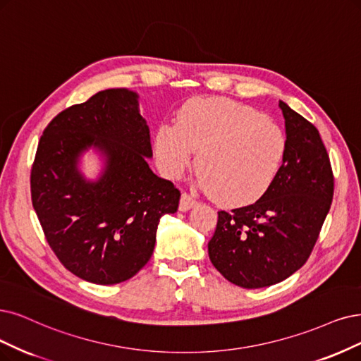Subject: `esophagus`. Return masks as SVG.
<instances>
[{"label":"esophagus","mask_w":361,"mask_h":361,"mask_svg":"<svg viewBox=\"0 0 361 361\" xmlns=\"http://www.w3.org/2000/svg\"><path fill=\"white\" fill-rule=\"evenodd\" d=\"M195 205H196V201H195V199H193L190 195H188V193H183V195H181L180 205H178L180 211L185 212V211H189L190 208H193Z\"/></svg>","instance_id":"1"}]
</instances>
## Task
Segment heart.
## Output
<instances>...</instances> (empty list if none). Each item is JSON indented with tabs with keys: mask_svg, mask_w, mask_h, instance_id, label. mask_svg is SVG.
Instances as JSON below:
<instances>
[{
	"mask_svg": "<svg viewBox=\"0 0 361 361\" xmlns=\"http://www.w3.org/2000/svg\"><path fill=\"white\" fill-rule=\"evenodd\" d=\"M196 156L199 188L229 207L256 202L276 180L287 154L283 128L248 105L226 98H195L178 111L176 126L154 138L160 172L178 180Z\"/></svg>",
	"mask_w": 361,
	"mask_h": 361,
	"instance_id": "obj_1",
	"label": "heart"
}]
</instances>
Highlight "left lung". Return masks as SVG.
Returning <instances> with one entry per match:
<instances>
[{"label": "left lung", "mask_w": 361, "mask_h": 361, "mask_svg": "<svg viewBox=\"0 0 361 361\" xmlns=\"http://www.w3.org/2000/svg\"><path fill=\"white\" fill-rule=\"evenodd\" d=\"M287 154L256 204L219 211L208 255L235 286L262 288L300 269L315 245L333 199V173L318 129L279 101Z\"/></svg>", "instance_id": "8db88e82"}]
</instances>
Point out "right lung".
Instances as JSON below:
<instances>
[{"label":"right lung","mask_w":361,"mask_h":361,"mask_svg":"<svg viewBox=\"0 0 361 361\" xmlns=\"http://www.w3.org/2000/svg\"><path fill=\"white\" fill-rule=\"evenodd\" d=\"M140 95L105 89L59 113L44 129L31 171V196L46 239L66 269L111 286L150 260L160 219L177 212L180 192L150 169V129ZM102 160L87 179L81 157Z\"/></svg>","instance_id":"add662e5"}]
</instances>
